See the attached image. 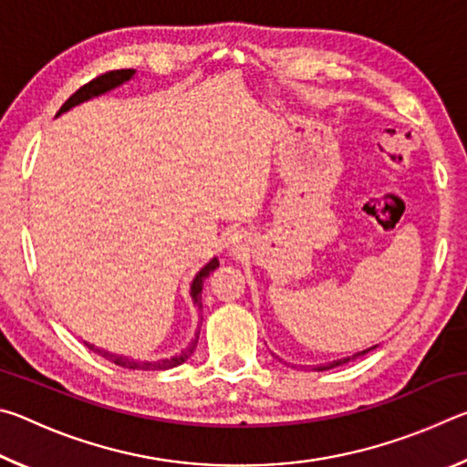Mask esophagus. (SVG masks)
Here are the masks:
<instances>
[{
	"label": "esophagus",
	"instance_id": "1",
	"mask_svg": "<svg viewBox=\"0 0 467 467\" xmlns=\"http://www.w3.org/2000/svg\"><path fill=\"white\" fill-rule=\"evenodd\" d=\"M228 244H231V247H239V244H241V239H239V236H236V234H233L231 239H228Z\"/></svg>",
	"mask_w": 467,
	"mask_h": 467
}]
</instances>
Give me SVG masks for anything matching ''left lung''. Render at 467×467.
Wrapping results in <instances>:
<instances>
[{
  "label": "left lung",
  "mask_w": 467,
  "mask_h": 467,
  "mask_svg": "<svg viewBox=\"0 0 467 467\" xmlns=\"http://www.w3.org/2000/svg\"><path fill=\"white\" fill-rule=\"evenodd\" d=\"M373 348H377V346H373ZM373 348H367V350H362V352H358V354H354L352 358H342V360H334V362H329V365H321V367H317V370H327V368H334V367H339V365H346L348 360H354L357 357H365V354L373 350Z\"/></svg>",
  "instance_id": "8db88e82"
}]
</instances>
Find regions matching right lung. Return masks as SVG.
I'll use <instances>...</instances> for the list:
<instances>
[{
    "instance_id": "1",
    "label": "right lung",
    "mask_w": 467,
    "mask_h": 467,
    "mask_svg": "<svg viewBox=\"0 0 467 467\" xmlns=\"http://www.w3.org/2000/svg\"><path fill=\"white\" fill-rule=\"evenodd\" d=\"M133 74H136V69H113V72H107V74L97 76V78H94V80H90L88 84H84L82 88H78V90L72 94V97H69L66 102H63L61 109L57 110V115L66 113V110H69V109L76 107V105H80V102H84V100H90V99H94V97H100V94H105V92H109V90L117 88V86L130 82L131 78H133ZM218 265H220V262L214 257V259H210V262L205 264V265L202 267V270L195 274V278H193V282H192V300H193V305L197 306V311L203 309V306H202V288H203V280L208 278L210 272H214ZM197 334H200V331H197ZM197 334H195L193 342L189 344L187 348H183V350H181V352L172 354V357H169V358H154V360L125 357V354H115V352L102 350V348H97V346L88 344V342H84V344L88 346L92 352L100 354L102 358L115 362V365H119V367H123V368L167 370V368L183 365V362H185L189 357H192L193 350H195V346H197V337H200Z\"/></svg>"
}]
</instances>
